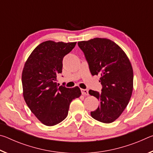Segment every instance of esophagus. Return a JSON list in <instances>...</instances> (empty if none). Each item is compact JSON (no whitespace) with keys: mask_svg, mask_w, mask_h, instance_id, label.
Wrapping results in <instances>:
<instances>
[{"mask_svg":"<svg viewBox=\"0 0 153 153\" xmlns=\"http://www.w3.org/2000/svg\"><path fill=\"white\" fill-rule=\"evenodd\" d=\"M81 92H82V94L84 96H88L89 95V93H88V90H86V89H81Z\"/></svg>","mask_w":153,"mask_h":153,"instance_id":"esophagus-1","label":"esophagus"}]
</instances>
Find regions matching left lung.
Instances as JSON below:
<instances>
[{
	"label": "left lung",
	"instance_id": "left-lung-1",
	"mask_svg": "<svg viewBox=\"0 0 153 153\" xmlns=\"http://www.w3.org/2000/svg\"><path fill=\"white\" fill-rule=\"evenodd\" d=\"M84 52L92 76L100 75L101 92L90 90L100 101L90 115L105 123L113 122L128 105L133 90L134 73L128 56L117 44L107 38H96L77 42Z\"/></svg>",
	"mask_w": 153,
	"mask_h": 153
}]
</instances>
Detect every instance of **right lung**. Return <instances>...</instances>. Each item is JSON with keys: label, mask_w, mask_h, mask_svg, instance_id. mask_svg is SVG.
Wrapping results in <instances>:
<instances>
[{"label": "right lung", "mask_w": 153, "mask_h": 153, "mask_svg": "<svg viewBox=\"0 0 153 153\" xmlns=\"http://www.w3.org/2000/svg\"><path fill=\"white\" fill-rule=\"evenodd\" d=\"M76 42L45 41L30 54L22 71L23 95L41 123L53 126L67 117L71 102L81 96L79 88H68L55 81L61 74L63 59Z\"/></svg>", "instance_id": "add662e5"}]
</instances>
